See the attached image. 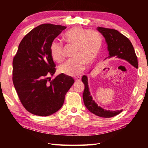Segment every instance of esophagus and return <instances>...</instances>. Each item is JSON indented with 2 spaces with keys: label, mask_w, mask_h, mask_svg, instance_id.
Masks as SVG:
<instances>
[{
  "label": "esophagus",
  "mask_w": 148,
  "mask_h": 148,
  "mask_svg": "<svg viewBox=\"0 0 148 148\" xmlns=\"http://www.w3.org/2000/svg\"><path fill=\"white\" fill-rule=\"evenodd\" d=\"M74 79H75V82H79L80 80H81V77H79V76L76 77Z\"/></svg>",
  "instance_id": "obj_1"
}]
</instances>
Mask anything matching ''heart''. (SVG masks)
<instances>
[{"instance_id": "heart-1", "label": "heart", "mask_w": 148, "mask_h": 148, "mask_svg": "<svg viewBox=\"0 0 148 148\" xmlns=\"http://www.w3.org/2000/svg\"><path fill=\"white\" fill-rule=\"evenodd\" d=\"M63 38L70 45L75 47L72 58L59 67L60 73L69 76H75L84 71L85 65L89 66L95 61L102 47V38L96 31L74 27L65 32ZM50 53L52 59L57 62L64 59L62 46L53 41L50 46Z\"/></svg>"}]
</instances>
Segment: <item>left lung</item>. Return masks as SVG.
Returning <instances> with one entry per match:
<instances>
[{"label":"left lung","mask_w":148,"mask_h":148,"mask_svg":"<svg viewBox=\"0 0 148 148\" xmlns=\"http://www.w3.org/2000/svg\"><path fill=\"white\" fill-rule=\"evenodd\" d=\"M97 29L104 37L107 44L108 51L109 52V56L107 58H112L115 57L116 58L123 59L136 69L138 68L137 57L135 53L134 47L131 41L126 36L115 29H106L101 27H98ZM82 80L85 86L83 93L84 104L87 110H89L91 113L99 117L108 118V117L116 116L123 111V110H116V111L107 110L98 106L94 100H92L91 92L89 91L87 76L84 75Z\"/></svg>","instance_id":"obj_1"}]
</instances>
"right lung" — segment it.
Returning a JSON list of instances; mask_svg holds the SVG:
<instances>
[{"label":"right lung","mask_w":148,"mask_h":148,"mask_svg":"<svg viewBox=\"0 0 148 148\" xmlns=\"http://www.w3.org/2000/svg\"><path fill=\"white\" fill-rule=\"evenodd\" d=\"M66 28L47 23L35 27L22 39L14 58V86L25 108L34 115L48 116L58 111L74 83L63 74L50 81L56 71L50 46Z\"/></svg>","instance_id":"obj_1"}]
</instances>
